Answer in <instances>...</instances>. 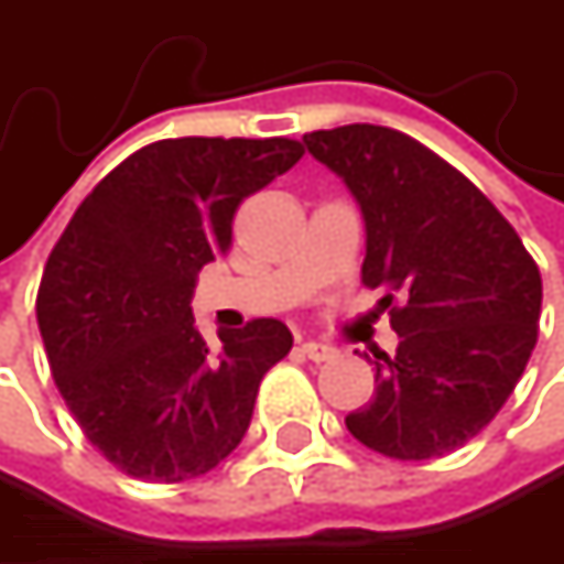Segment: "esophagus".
Wrapping results in <instances>:
<instances>
[{"label":"esophagus","mask_w":564,"mask_h":564,"mask_svg":"<svg viewBox=\"0 0 564 564\" xmlns=\"http://www.w3.org/2000/svg\"><path fill=\"white\" fill-rule=\"evenodd\" d=\"M300 352H303L306 359H313V362H329V359H336V346H329V343H316V339L300 343Z\"/></svg>","instance_id":"1"}]
</instances>
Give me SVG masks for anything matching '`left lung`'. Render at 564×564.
Here are the masks:
<instances>
[{
	"mask_svg": "<svg viewBox=\"0 0 564 564\" xmlns=\"http://www.w3.org/2000/svg\"><path fill=\"white\" fill-rule=\"evenodd\" d=\"M366 218L362 283L398 333L376 398L346 414L366 447L431 460L477 437L516 389L535 339L542 278L497 205L417 140L372 123L303 137Z\"/></svg>",
	"mask_w": 564,
	"mask_h": 564,
	"instance_id": "obj_1",
	"label": "left lung"
}]
</instances>
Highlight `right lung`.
I'll return each instance as SVG.
<instances>
[{"label":"right lung","instance_id":"1","mask_svg":"<svg viewBox=\"0 0 564 564\" xmlns=\"http://www.w3.org/2000/svg\"><path fill=\"white\" fill-rule=\"evenodd\" d=\"M300 156L286 137L150 143L94 185L57 238L35 300L48 366L87 441L127 477L182 484L241 444L293 336L281 319H251L212 356L192 293L231 248L238 205Z\"/></svg>","mask_w":564,"mask_h":564}]
</instances>
